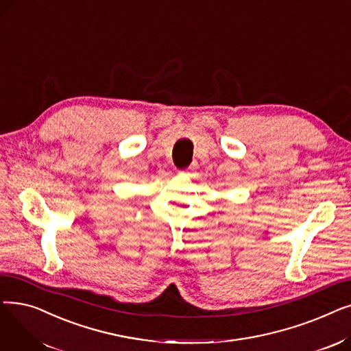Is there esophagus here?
Segmentation results:
<instances>
[{"label": "esophagus", "instance_id": "1", "mask_svg": "<svg viewBox=\"0 0 351 351\" xmlns=\"http://www.w3.org/2000/svg\"><path fill=\"white\" fill-rule=\"evenodd\" d=\"M195 169H196V166H195V165H191V166H189V168H186V169H183V171H180L179 173H180V175H191V173H192V172H193Z\"/></svg>", "mask_w": 351, "mask_h": 351}]
</instances>
